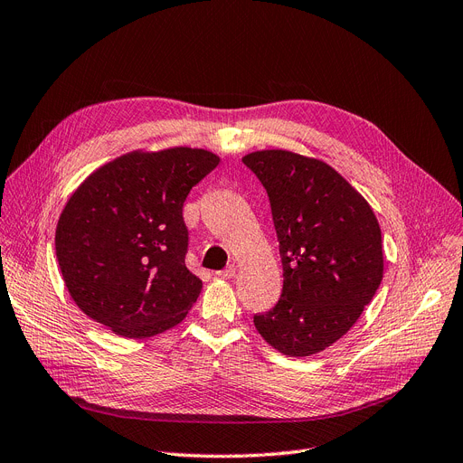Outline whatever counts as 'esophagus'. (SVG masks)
I'll return each mask as SVG.
<instances>
[{"label":"esophagus","instance_id":"obj_1","mask_svg":"<svg viewBox=\"0 0 463 463\" xmlns=\"http://www.w3.org/2000/svg\"><path fill=\"white\" fill-rule=\"evenodd\" d=\"M219 278H225V279H229V278H232L234 274H236V267L234 265H229L225 270H219V272H215Z\"/></svg>","mask_w":463,"mask_h":463}]
</instances>
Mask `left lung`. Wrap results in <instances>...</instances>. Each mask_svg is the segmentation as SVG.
Returning a JSON list of instances; mask_svg holds the SVG:
<instances>
[{
  "instance_id": "left-lung-1",
  "label": "left lung",
  "mask_w": 463,
  "mask_h": 463,
  "mask_svg": "<svg viewBox=\"0 0 463 463\" xmlns=\"http://www.w3.org/2000/svg\"><path fill=\"white\" fill-rule=\"evenodd\" d=\"M242 163L267 189L284 267L279 300L253 316L255 329L289 357L317 354L350 331L380 286L378 221L324 160L267 149Z\"/></svg>"
}]
</instances>
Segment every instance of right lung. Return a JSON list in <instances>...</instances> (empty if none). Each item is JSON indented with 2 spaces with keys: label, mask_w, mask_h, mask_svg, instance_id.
<instances>
[{
  "label": "right lung",
  "mask_w": 463,
  "mask_h": 463,
  "mask_svg": "<svg viewBox=\"0 0 463 463\" xmlns=\"http://www.w3.org/2000/svg\"><path fill=\"white\" fill-rule=\"evenodd\" d=\"M219 165L191 147L134 151L92 172L58 219L56 259L89 317L127 338L182 321L203 281L187 267L184 203Z\"/></svg>",
  "instance_id": "add662e5"
}]
</instances>
